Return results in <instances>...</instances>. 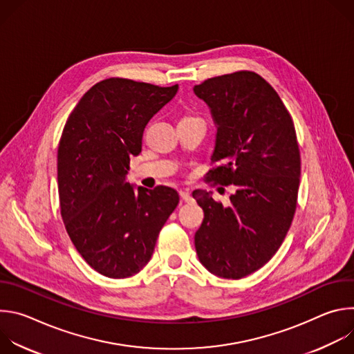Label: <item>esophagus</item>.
Masks as SVG:
<instances>
[{"mask_svg":"<svg viewBox=\"0 0 354 354\" xmlns=\"http://www.w3.org/2000/svg\"><path fill=\"white\" fill-rule=\"evenodd\" d=\"M179 196H180L182 200H185V201H192V196H190V193H189L187 190H179Z\"/></svg>","mask_w":354,"mask_h":354,"instance_id":"34e87169","label":"esophagus"}]
</instances>
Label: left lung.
I'll use <instances>...</instances> for the list:
<instances>
[{"label":"left lung","instance_id":"8db88e82","mask_svg":"<svg viewBox=\"0 0 354 354\" xmlns=\"http://www.w3.org/2000/svg\"><path fill=\"white\" fill-rule=\"evenodd\" d=\"M193 92L217 127V167L207 179L236 187L227 207L210 192L192 193L205 212L194 246L210 273L236 280L266 265L291 225L301 175L295 129L277 92L257 73L214 77Z\"/></svg>","mask_w":354,"mask_h":354}]
</instances>
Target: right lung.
<instances>
[{"label":"right lung","mask_w":354,"mask_h":354,"mask_svg":"<svg viewBox=\"0 0 354 354\" xmlns=\"http://www.w3.org/2000/svg\"><path fill=\"white\" fill-rule=\"evenodd\" d=\"M176 92L178 85L108 78L84 93L64 126L57 153L62 217L80 255L106 277H130L149 262L179 203L172 187L136 190L126 182L147 123Z\"/></svg>","instance_id":"add662e5"}]
</instances>
